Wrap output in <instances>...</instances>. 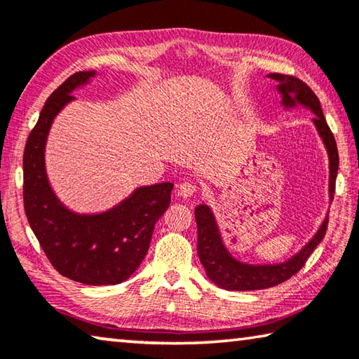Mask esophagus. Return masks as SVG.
Masks as SVG:
<instances>
[{
  "mask_svg": "<svg viewBox=\"0 0 359 359\" xmlns=\"http://www.w3.org/2000/svg\"><path fill=\"white\" fill-rule=\"evenodd\" d=\"M177 193L180 194L182 198H190V196H193L194 193H196V187L190 184V182H184V184L179 187Z\"/></svg>",
  "mask_w": 359,
  "mask_h": 359,
  "instance_id": "obj_1",
  "label": "esophagus"
}]
</instances>
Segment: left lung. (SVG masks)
<instances>
[{
  "mask_svg": "<svg viewBox=\"0 0 359 359\" xmlns=\"http://www.w3.org/2000/svg\"><path fill=\"white\" fill-rule=\"evenodd\" d=\"M267 77L274 79L278 82L277 90L282 95L283 107H294L301 104L311 109L315 114L312 118L315 128H317L320 137L323 139V144L330 156V198L332 201L334 191H336V177L339 169V154L336 139H334L330 126L326 123V118L321 111L320 101L311 87L304 83L299 79L285 74H269ZM194 218L198 224V257L201 261L205 274L214 282L217 287L229 290V291H253L276 287L278 283H283L293 277L296 272L301 271V267L306 264L307 258L317 245L323 241L327 229V217L321 223L317 234L309 241V244L304 245L301 252H297L294 257H291L285 263L278 264H247L241 263L239 259L233 258L226 247H224L215 217L212 214L209 205L199 204L194 209Z\"/></svg>",
  "mask_w": 359,
  "mask_h": 359,
  "instance_id": "left-lung-1",
  "label": "left lung"
}]
</instances>
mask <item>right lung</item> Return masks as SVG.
<instances>
[{"label": "right lung", "instance_id": "obj_1", "mask_svg": "<svg viewBox=\"0 0 359 359\" xmlns=\"http://www.w3.org/2000/svg\"><path fill=\"white\" fill-rule=\"evenodd\" d=\"M96 71H79L48 96L23 154V204L29 226L60 274L85 285L125 282L147 255L155 223L171 203L174 184L139 187L101 214H77L53 193L46 172V142L57 114Z\"/></svg>", "mask_w": 359, "mask_h": 359}]
</instances>
